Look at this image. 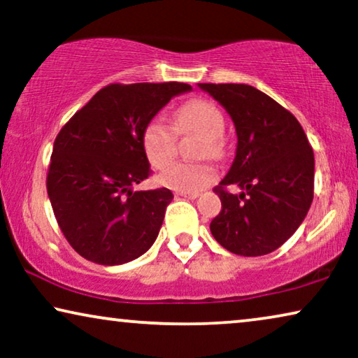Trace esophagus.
Returning <instances> with one entry per match:
<instances>
[{
	"label": "esophagus",
	"mask_w": 358,
	"mask_h": 358,
	"mask_svg": "<svg viewBox=\"0 0 358 358\" xmlns=\"http://www.w3.org/2000/svg\"><path fill=\"white\" fill-rule=\"evenodd\" d=\"M178 195H180V197H185V199H192V200L199 197L197 192H194V194H190V192H178Z\"/></svg>",
	"instance_id": "1"
}]
</instances>
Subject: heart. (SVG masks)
Here are the masks:
<instances>
[{
	"mask_svg": "<svg viewBox=\"0 0 358 358\" xmlns=\"http://www.w3.org/2000/svg\"><path fill=\"white\" fill-rule=\"evenodd\" d=\"M174 130L179 134L199 131L205 136L202 155L217 156L220 153V138L224 131V119L222 110L210 101L190 99L174 112ZM173 127L159 117L150 120L143 129L141 145L153 168H164L176 156V134ZM215 169L208 164L174 163L159 174V182L164 187L179 192H199L212 184Z\"/></svg>",
	"mask_w": 358,
	"mask_h": 358,
	"instance_id": "b5f03b06",
	"label": "heart"
}]
</instances>
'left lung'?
<instances>
[{"label":"left lung","mask_w":358,"mask_h":358,"mask_svg":"<svg viewBox=\"0 0 358 358\" xmlns=\"http://www.w3.org/2000/svg\"><path fill=\"white\" fill-rule=\"evenodd\" d=\"M224 107L236 129V155L217 189L222 212L210 231L229 252L264 256L305 220L315 189V155L293 114L249 85L199 83ZM238 185L239 194L224 190Z\"/></svg>","instance_id":"1"}]
</instances>
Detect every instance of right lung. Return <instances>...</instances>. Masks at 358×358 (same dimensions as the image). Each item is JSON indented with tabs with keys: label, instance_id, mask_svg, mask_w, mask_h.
Returning <instances> with one entry per match:
<instances>
[{
	"label": "right lung",
	"instance_id": "1",
	"mask_svg": "<svg viewBox=\"0 0 358 358\" xmlns=\"http://www.w3.org/2000/svg\"><path fill=\"white\" fill-rule=\"evenodd\" d=\"M185 83L109 85L57 135L47 174L53 213L71 248L87 261L120 266L158 238L169 189L134 190L148 178L141 135Z\"/></svg>",
	"mask_w": 358,
	"mask_h": 358
}]
</instances>
